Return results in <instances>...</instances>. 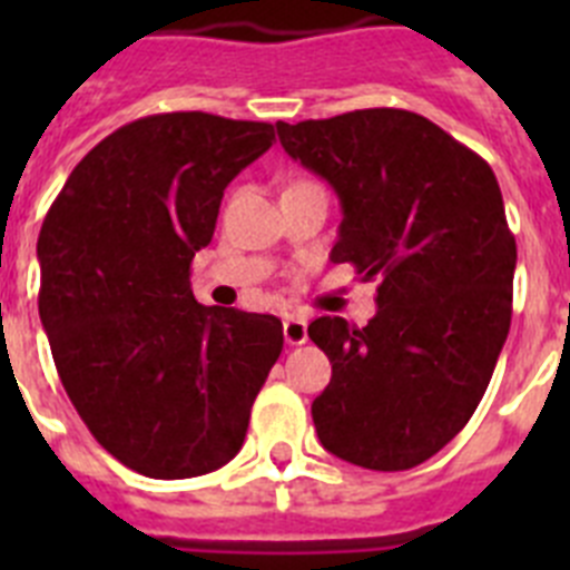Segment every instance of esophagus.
Listing matches in <instances>:
<instances>
[{"label": "esophagus", "mask_w": 570, "mask_h": 570, "mask_svg": "<svg viewBox=\"0 0 570 570\" xmlns=\"http://www.w3.org/2000/svg\"><path fill=\"white\" fill-rule=\"evenodd\" d=\"M282 334H285L288 345H305L308 342V322L302 320V316H285Z\"/></svg>", "instance_id": "34e87169"}]
</instances>
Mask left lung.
Returning a JSON list of instances; mask_svg holds the SVG:
<instances>
[{
  "label": "left lung",
  "mask_w": 570,
  "mask_h": 570,
  "mask_svg": "<svg viewBox=\"0 0 570 570\" xmlns=\"http://www.w3.org/2000/svg\"><path fill=\"white\" fill-rule=\"evenodd\" d=\"M291 159L342 205L331 262L376 279L365 328L320 316L331 382L311 405L325 451L407 471L460 434L511 328L517 242L491 165L431 119L367 108L276 122Z\"/></svg>",
  "instance_id": "left-lung-1"
}]
</instances>
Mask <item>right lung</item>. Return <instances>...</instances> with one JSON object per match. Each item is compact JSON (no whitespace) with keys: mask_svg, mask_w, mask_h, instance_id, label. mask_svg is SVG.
I'll return each instance as SVG.
<instances>
[{"mask_svg":"<svg viewBox=\"0 0 570 570\" xmlns=\"http://www.w3.org/2000/svg\"><path fill=\"white\" fill-rule=\"evenodd\" d=\"M274 125L203 110L122 125L68 176L39 230V316L59 380L110 456L188 480L239 454L282 354L271 314L199 305L190 262Z\"/></svg>","mask_w":570,"mask_h":570,"instance_id":"add662e5","label":"right lung"}]
</instances>
